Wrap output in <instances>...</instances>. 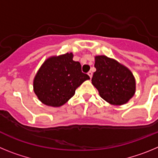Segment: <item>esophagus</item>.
Returning <instances> with one entry per match:
<instances>
[{
  "label": "esophagus",
  "mask_w": 158,
  "mask_h": 158,
  "mask_svg": "<svg viewBox=\"0 0 158 158\" xmlns=\"http://www.w3.org/2000/svg\"><path fill=\"white\" fill-rule=\"evenodd\" d=\"M88 75L89 76V77L92 78V77H93V72H91V71H89V73H88Z\"/></svg>",
  "instance_id": "34e87169"
}]
</instances>
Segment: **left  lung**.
Wrapping results in <instances>:
<instances>
[{
	"instance_id": "1",
	"label": "left lung",
	"mask_w": 158,
	"mask_h": 158,
	"mask_svg": "<svg viewBox=\"0 0 158 158\" xmlns=\"http://www.w3.org/2000/svg\"><path fill=\"white\" fill-rule=\"evenodd\" d=\"M92 83L102 98L113 105L129 101L135 93V79L128 68L104 55L95 57Z\"/></svg>"
}]
</instances>
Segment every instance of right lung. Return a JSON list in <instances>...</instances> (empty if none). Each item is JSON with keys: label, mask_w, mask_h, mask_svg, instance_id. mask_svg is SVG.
I'll list each match as a JSON object with an SVG mask.
<instances>
[{"label": "right lung", "mask_w": 158, "mask_h": 158, "mask_svg": "<svg viewBox=\"0 0 158 158\" xmlns=\"http://www.w3.org/2000/svg\"><path fill=\"white\" fill-rule=\"evenodd\" d=\"M72 53L47 58L33 81L34 92L43 104L60 107L74 95L76 89L89 75L81 72L79 62L73 60Z\"/></svg>", "instance_id": "obj_1"}]
</instances>
